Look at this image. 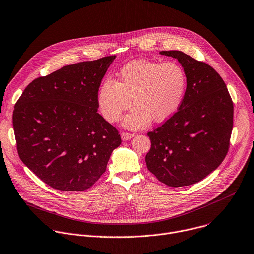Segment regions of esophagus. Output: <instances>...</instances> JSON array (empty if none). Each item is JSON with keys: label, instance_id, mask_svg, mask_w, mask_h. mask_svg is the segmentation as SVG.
Wrapping results in <instances>:
<instances>
[{"label": "esophagus", "instance_id": "1", "mask_svg": "<svg viewBox=\"0 0 254 254\" xmlns=\"http://www.w3.org/2000/svg\"><path fill=\"white\" fill-rule=\"evenodd\" d=\"M121 136H122L123 140H128V139L132 138L134 136V134L133 133H128V132H122Z\"/></svg>", "mask_w": 254, "mask_h": 254}]
</instances>
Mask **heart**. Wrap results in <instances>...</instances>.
Listing matches in <instances>:
<instances>
[{"label":"heart","instance_id":"1","mask_svg":"<svg viewBox=\"0 0 254 254\" xmlns=\"http://www.w3.org/2000/svg\"><path fill=\"white\" fill-rule=\"evenodd\" d=\"M187 88V75L176 63L133 60L118 72L117 79H105L97 93V105L103 118L116 123L132 104L135 107L124 119L130 129L144 127L150 120L161 123L178 111Z\"/></svg>","mask_w":254,"mask_h":254}]
</instances>
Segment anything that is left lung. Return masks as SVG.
<instances>
[{"mask_svg":"<svg viewBox=\"0 0 254 254\" xmlns=\"http://www.w3.org/2000/svg\"><path fill=\"white\" fill-rule=\"evenodd\" d=\"M177 59L187 75V90L178 112L147 132L151 146L147 170L162 184L194 185L220 165L227 154L233 127V103L217 71L181 51H161Z\"/></svg>","mask_w":254,"mask_h":254,"instance_id":"obj_1","label":"left lung"}]
</instances>
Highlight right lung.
<instances>
[{"instance_id":"right-lung-1","label":"right lung","mask_w":254,"mask_h":254,"mask_svg":"<svg viewBox=\"0 0 254 254\" xmlns=\"http://www.w3.org/2000/svg\"><path fill=\"white\" fill-rule=\"evenodd\" d=\"M115 59L80 62L40 76L16 103L13 126L19 156L53 189H90L122 143L97 105L100 84Z\"/></svg>"}]
</instances>
